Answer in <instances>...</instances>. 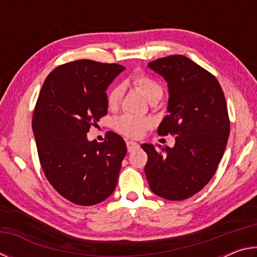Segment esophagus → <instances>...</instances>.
<instances>
[{"instance_id":"obj_1","label":"esophagus","mask_w":257,"mask_h":257,"mask_svg":"<svg viewBox=\"0 0 257 257\" xmlns=\"http://www.w3.org/2000/svg\"><path fill=\"white\" fill-rule=\"evenodd\" d=\"M139 147V144H137V143L135 142H127V149H128V152H133L135 150H137Z\"/></svg>"}]
</instances>
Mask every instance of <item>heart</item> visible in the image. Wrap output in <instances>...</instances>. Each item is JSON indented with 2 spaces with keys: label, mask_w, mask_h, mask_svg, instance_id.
Returning a JSON list of instances; mask_svg holds the SVG:
<instances>
[{
  "label": "heart",
  "mask_w": 257,
  "mask_h": 257,
  "mask_svg": "<svg viewBox=\"0 0 257 257\" xmlns=\"http://www.w3.org/2000/svg\"><path fill=\"white\" fill-rule=\"evenodd\" d=\"M130 82H132L136 88L141 89L151 102H153L156 98H160L163 94L162 86L160 85V82L158 80H155L154 78L147 76L143 72L135 73V75L130 78ZM123 95L124 86L122 84H115L107 93V106L110 107L111 110L118 108L121 101H122ZM152 121L150 119L143 118V116H136L133 114L120 115L119 118H116L114 120V123H113V127H114L116 132L129 138L142 137L143 135L150 129Z\"/></svg>",
  "instance_id": "1"
}]
</instances>
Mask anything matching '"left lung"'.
<instances>
[{
	"instance_id": "8db88e82",
	"label": "left lung",
	"mask_w": 257,
	"mask_h": 257,
	"mask_svg": "<svg viewBox=\"0 0 257 257\" xmlns=\"http://www.w3.org/2000/svg\"><path fill=\"white\" fill-rule=\"evenodd\" d=\"M168 81V114L160 136L177 135L170 149L143 144L149 160L145 175L150 188L169 201L194 196L212 179L230 134L223 90L216 78L185 55H170L149 63Z\"/></svg>"
}]
</instances>
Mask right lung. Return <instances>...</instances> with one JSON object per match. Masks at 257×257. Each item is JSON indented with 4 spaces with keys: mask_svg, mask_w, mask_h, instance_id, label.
I'll return each instance as SVG.
<instances>
[{
    "mask_svg": "<svg viewBox=\"0 0 257 257\" xmlns=\"http://www.w3.org/2000/svg\"><path fill=\"white\" fill-rule=\"evenodd\" d=\"M123 70L116 63L72 61L56 67L38 95L33 132L41 167L52 187L77 205L101 203L116 187L124 141L108 132L104 142H88L87 133L106 115V88Z\"/></svg>",
    "mask_w": 257,
    "mask_h": 257,
    "instance_id": "add662e5",
    "label": "right lung"
}]
</instances>
